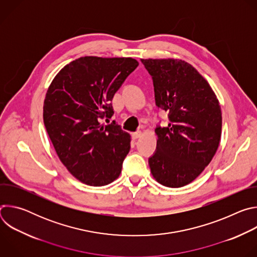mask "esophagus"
I'll return each mask as SVG.
<instances>
[{"label": "esophagus", "instance_id": "34e87169", "mask_svg": "<svg viewBox=\"0 0 257 257\" xmlns=\"http://www.w3.org/2000/svg\"><path fill=\"white\" fill-rule=\"evenodd\" d=\"M141 135H142V133H141L140 131H137V132L132 133V135H131V136H132V138H133V139H138Z\"/></svg>", "mask_w": 257, "mask_h": 257}]
</instances>
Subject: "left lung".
I'll use <instances>...</instances> for the list:
<instances>
[{"label":"left lung","instance_id":"1","mask_svg":"<svg viewBox=\"0 0 257 257\" xmlns=\"http://www.w3.org/2000/svg\"><path fill=\"white\" fill-rule=\"evenodd\" d=\"M153 78L156 105L168 112L158 125L157 149L149 164L162 185L179 188L210 163L222 134V111L207 81L190 64L175 59H141Z\"/></svg>","mask_w":257,"mask_h":257}]
</instances>
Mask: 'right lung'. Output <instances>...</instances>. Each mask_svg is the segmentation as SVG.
I'll return each instance as SVG.
<instances>
[{
    "label": "right lung",
    "instance_id": "1",
    "mask_svg": "<svg viewBox=\"0 0 257 257\" xmlns=\"http://www.w3.org/2000/svg\"><path fill=\"white\" fill-rule=\"evenodd\" d=\"M137 66L132 58L81 57L66 65L47 91V132L63 165L84 184L103 186L121 173L130 135L116 121L100 122L114 115L112 99Z\"/></svg>",
    "mask_w": 257,
    "mask_h": 257
}]
</instances>
